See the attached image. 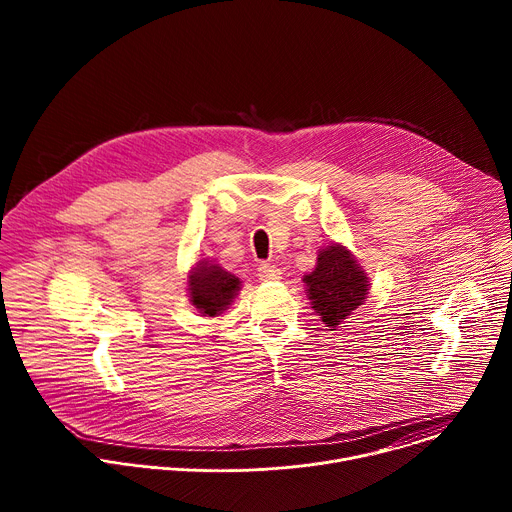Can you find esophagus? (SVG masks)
<instances>
[{"mask_svg": "<svg viewBox=\"0 0 512 512\" xmlns=\"http://www.w3.org/2000/svg\"><path fill=\"white\" fill-rule=\"evenodd\" d=\"M257 275L261 281H277V279H281V269H277L271 263H261L257 267Z\"/></svg>", "mask_w": 512, "mask_h": 512, "instance_id": "34e87169", "label": "esophagus"}]
</instances>
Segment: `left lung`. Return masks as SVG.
<instances>
[{
  "mask_svg": "<svg viewBox=\"0 0 512 512\" xmlns=\"http://www.w3.org/2000/svg\"><path fill=\"white\" fill-rule=\"evenodd\" d=\"M304 283L312 308L332 330L367 302L371 285L354 255L338 243L320 249L316 269L304 275Z\"/></svg>",
  "mask_w": 512,
  "mask_h": 512,
  "instance_id": "8db88e82",
  "label": "left lung"
}]
</instances>
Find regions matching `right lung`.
<instances>
[{
  "mask_svg": "<svg viewBox=\"0 0 512 512\" xmlns=\"http://www.w3.org/2000/svg\"><path fill=\"white\" fill-rule=\"evenodd\" d=\"M241 279L206 259L198 261L188 275V298L202 316L223 314L239 296Z\"/></svg>",
  "mask_w": 512,
  "mask_h": 512,
  "instance_id": "add662e5",
  "label": "right lung"
}]
</instances>
